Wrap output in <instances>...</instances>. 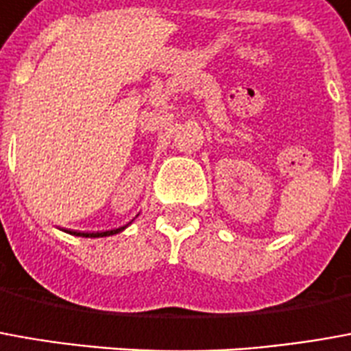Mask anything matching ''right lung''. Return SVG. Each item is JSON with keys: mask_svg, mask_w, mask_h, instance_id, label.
Listing matches in <instances>:
<instances>
[{"mask_svg": "<svg viewBox=\"0 0 351 351\" xmlns=\"http://www.w3.org/2000/svg\"><path fill=\"white\" fill-rule=\"evenodd\" d=\"M125 230L123 228H117V230H108V232H97V234H73V235H82V237H106V235H114L117 232H121Z\"/></svg>", "mask_w": 351, "mask_h": 351, "instance_id": "add662e5", "label": "right lung"}]
</instances>
